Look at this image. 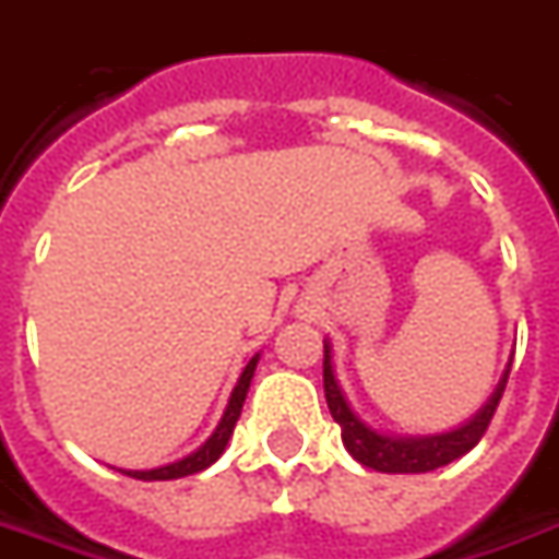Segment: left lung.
<instances>
[{"label":"left lung","mask_w":559,"mask_h":559,"mask_svg":"<svg viewBox=\"0 0 559 559\" xmlns=\"http://www.w3.org/2000/svg\"><path fill=\"white\" fill-rule=\"evenodd\" d=\"M329 353H332L329 344H323V392H326L329 413L341 425V440L347 445V452L359 464L377 469V473H428V469L445 467L455 457L467 455L469 449L479 443L485 431H488L493 411L503 399L506 380H509V368H506L503 380L497 383L488 404L467 425H461L455 431L433 433V437H389V433H380L371 425H365L350 411L338 380L332 374V356Z\"/></svg>","instance_id":"1"}]
</instances>
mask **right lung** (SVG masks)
Returning a JSON list of instances; mask_svg holds the SVG:
<instances>
[{
	"mask_svg": "<svg viewBox=\"0 0 559 559\" xmlns=\"http://www.w3.org/2000/svg\"><path fill=\"white\" fill-rule=\"evenodd\" d=\"M257 359H260V353H257L251 362L245 365L242 377H239V383L233 389L230 395V404H227V411L221 416L218 428L212 431L206 443L200 445L197 452H191L188 457L182 461H176V464H167V467H158V469H122L126 476H134V479H143V481H164V479H182V476H191V473H200V469H206L209 464H215L221 457V452L227 449V440H230L233 428H236V421H239V413H242V404H245V395H248V386H251V377H254V368H257Z\"/></svg>",
	"mask_w": 559,
	"mask_h": 559,
	"instance_id": "add662e5",
	"label": "right lung"
}]
</instances>
